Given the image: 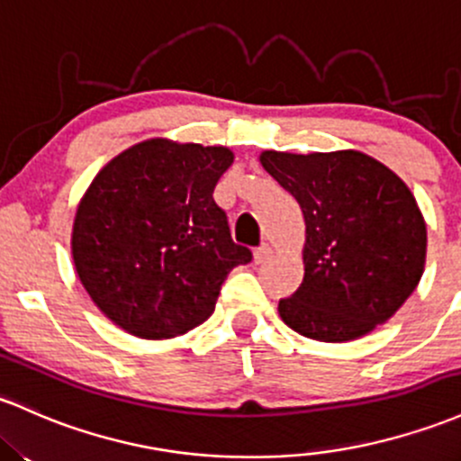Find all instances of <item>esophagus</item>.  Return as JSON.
Listing matches in <instances>:
<instances>
[{"instance_id":"esophagus-1","label":"esophagus","mask_w":461,"mask_h":461,"mask_svg":"<svg viewBox=\"0 0 461 461\" xmlns=\"http://www.w3.org/2000/svg\"><path fill=\"white\" fill-rule=\"evenodd\" d=\"M271 256H273V249H271V247L267 245V242H265V245H260V247H258V249L254 251V260H256V265H262V262L269 260Z\"/></svg>"}]
</instances>
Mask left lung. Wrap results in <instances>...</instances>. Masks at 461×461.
<instances>
[{
	"mask_svg": "<svg viewBox=\"0 0 461 461\" xmlns=\"http://www.w3.org/2000/svg\"><path fill=\"white\" fill-rule=\"evenodd\" d=\"M262 168L306 222L304 280L277 312L295 332L343 343L396 315L427 260V222L393 170L361 150H262Z\"/></svg>",
	"mask_w": 461,
	"mask_h": 461,
	"instance_id": "left-lung-1",
	"label": "left lung"
}]
</instances>
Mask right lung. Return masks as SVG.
<instances>
[{
  "instance_id": "right-lung-1",
  "label": "right lung",
  "mask_w": 461,
  "mask_h": 461,
  "mask_svg": "<svg viewBox=\"0 0 461 461\" xmlns=\"http://www.w3.org/2000/svg\"><path fill=\"white\" fill-rule=\"evenodd\" d=\"M231 164L225 146L153 138L89 184L74 216V267L94 304L129 335H185L214 312L227 273L251 262L212 196Z\"/></svg>"
}]
</instances>
